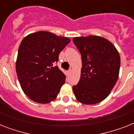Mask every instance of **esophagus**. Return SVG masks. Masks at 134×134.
<instances>
[{
  "mask_svg": "<svg viewBox=\"0 0 134 134\" xmlns=\"http://www.w3.org/2000/svg\"><path fill=\"white\" fill-rule=\"evenodd\" d=\"M71 69H69L68 71H67V75H69V74H71Z\"/></svg>",
  "mask_w": 134,
  "mask_h": 134,
  "instance_id": "1",
  "label": "esophagus"
}]
</instances>
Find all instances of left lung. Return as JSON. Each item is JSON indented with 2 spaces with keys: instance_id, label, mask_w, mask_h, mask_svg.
<instances>
[{
  "instance_id": "left-lung-1",
  "label": "left lung",
  "mask_w": 134,
  "mask_h": 134,
  "mask_svg": "<svg viewBox=\"0 0 134 134\" xmlns=\"http://www.w3.org/2000/svg\"><path fill=\"white\" fill-rule=\"evenodd\" d=\"M81 55V75L73 86L76 99L95 104L105 99L118 79L120 58L112 43L102 37L90 35L73 38Z\"/></svg>"
}]
</instances>
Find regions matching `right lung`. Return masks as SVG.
<instances>
[{
    "label": "right lung",
    "mask_w": 134,
    "mask_h": 134,
    "mask_svg": "<svg viewBox=\"0 0 134 134\" xmlns=\"http://www.w3.org/2000/svg\"><path fill=\"white\" fill-rule=\"evenodd\" d=\"M70 41L45 31L28 35L21 41L16 71L23 91L33 102L48 104L57 97L66 76L55 64Z\"/></svg>",
    "instance_id": "right-lung-1"
}]
</instances>
